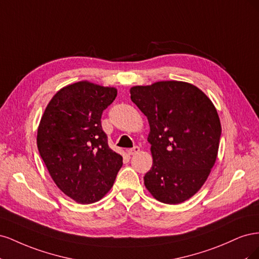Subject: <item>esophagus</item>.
<instances>
[{
    "label": "esophagus",
    "mask_w": 259,
    "mask_h": 259,
    "mask_svg": "<svg viewBox=\"0 0 259 259\" xmlns=\"http://www.w3.org/2000/svg\"><path fill=\"white\" fill-rule=\"evenodd\" d=\"M139 150H140V149H139V147H134V148H132V149H128V150H127V154L128 155H134V154H137L138 152H139Z\"/></svg>",
    "instance_id": "1"
}]
</instances>
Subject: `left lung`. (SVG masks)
Returning a JSON list of instances; mask_svg holds the SVG:
<instances>
[{
	"label": "left lung",
	"mask_w": 259,
	"mask_h": 259,
	"mask_svg": "<svg viewBox=\"0 0 259 259\" xmlns=\"http://www.w3.org/2000/svg\"><path fill=\"white\" fill-rule=\"evenodd\" d=\"M130 92L150 126L153 163L145 186L162 203H183L201 189L216 162L222 134L216 108L197 86L182 81L133 86Z\"/></svg>",
	"instance_id": "8db88e82"
}]
</instances>
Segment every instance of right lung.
Listing matches in <instances>:
<instances>
[{
	"mask_svg": "<svg viewBox=\"0 0 259 259\" xmlns=\"http://www.w3.org/2000/svg\"><path fill=\"white\" fill-rule=\"evenodd\" d=\"M116 94L114 88L89 81L67 85L55 94L38 124L37 149L51 177L80 204L103 199L123 164L109 148L100 122Z\"/></svg>",
	"mask_w": 259,
	"mask_h": 259,
	"instance_id": "add662e5",
	"label": "right lung"
}]
</instances>
